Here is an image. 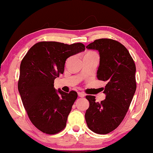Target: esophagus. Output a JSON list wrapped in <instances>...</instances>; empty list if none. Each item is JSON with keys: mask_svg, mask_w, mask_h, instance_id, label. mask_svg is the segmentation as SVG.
I'll return each instance as SVG.
<instances>
[{"mask_svg": "<svg viewBox=\"0 0 153 153\" xmlns=\"http://www.w3.org/2000/svg\"><path fill=\"white\" fill-rule=\"evenodd\" d=\"M78 96L79 97H84L85 94L83 92H78Z\"/></svg>", "mask_w": 153, "mask_h": 153, "instance_id": "obj_1", "label": "esophagus"}]
</instances>
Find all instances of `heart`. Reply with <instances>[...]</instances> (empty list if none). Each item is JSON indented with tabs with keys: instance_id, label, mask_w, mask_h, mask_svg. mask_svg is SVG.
I'll return each instance as SVG.
<instances>
[{
	"instance_id": "obj_1",
	"label": "heart",
	"mask_w": 153,
	"mask_h": 153,
	"mask_svg": "<svg viewBox=\"0 0 153 153\" xmlns=\"http://www.w3.org/2000/svg\"><path fill=\"white\" fill-rule=\"evenodd\" d=\"M86 55H97L95 53H93V52H89V53H88Z\"/></svg>"
}]
</instances>
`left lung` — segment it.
I'll use <instances>...</instances> for the list:
<instances>
[{
	"label": "left lung",
	"mask_w": 153,
	"mask_h": 153,
	"mask_svg": "<svg viewBox=\"0 0 153 153\" xmlns=\"http://www.w3.org/2000/svg\"><path fill=\"white\" fill-rule=\"evenodd\" d=\"M99 52L97 78L106 82V98L96 102L88 95L90 102L85 114L88 128L98 134L113 131L122 122L136 89V65L129 51L122 44L108 38L94 40L86 46Z\"/></svg>",
	"instance_id": "left-lung-1"
}]
</instances>
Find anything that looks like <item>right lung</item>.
<instances>
[{"label":"right lung","mask_w":153,"mask_h":153,"mask_svg":"<svg viewBox=\"0 0 153 153\" xmlns=\"http://www.w3.org/2000/svg\"><path fill=\"white\" fill-rule=\"evenodd\" d=\"M84 50L82 43L45 41L35 44L22 59L18 90L31 122L44 133L55 134L65 128L77 94L56 90L54 81L63 74L67 59Z\"/></svg>","instance_id":"1"}]
</instances>
